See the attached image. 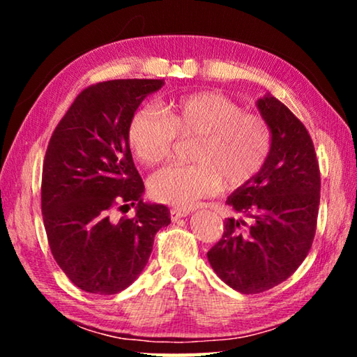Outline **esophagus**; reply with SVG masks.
<instances>
[{"instance_id": "34e87169", "label": "esophagus", "mask_w": 357, "mask_h": 357, "mask_svg": "<svg viewBox=\"0 0 357 357\" xmlns=\"http://www.w3.org/2000/svg\"><path fill=\"white\" fill-rule=\"evenodd\" d=\"M189 214H190L189 211H185V209H178V208H174V209H172V211H170V217H172V220H173V222H176V220H179V219H183V217H187Z\"/></svg>"}]
</instances>
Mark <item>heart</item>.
I'll use <instances>...</instances> for the list:
<instances>
[{
    "mask_svg": "<svg viewBox=\"0 0 357 357\" xmlns=\"http://www.w3.org/2000/svg\"><path fill=\"white\" fill-rule=\"evenodd\" d=\"M162 113L138 110L129 124V144L137 160L154 167L170 157L178 140H195L193 165L167 167L149 181L157 202L192 208L223 190H236L261 172L273 149V132L257 114L244 113L219 93H195L167 100Z\"/></svg>",
    "mask_w": 357,
    "mask_h": 357,
    "instance_id": "1",
    "label": "heart"
}]
</instances>
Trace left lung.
<instances>
[{
	"label": "left lung",
	"mask_w": 357,
	"mask_h": 357,
	"mask_svg": "<svg viewBox=\"0 0 357 357\" xmlns=\"http://www.w3.org/2000/svg\"><path fill=\"white\" fill-rule=\"evenodd\" d=\"M257 108L273 132V149L249 184L227 204L252 219L228 217L222 239L208 252L214 273L236 291L255 294L287 280L309 253L319 206V167L304 124L271 94Z\"/></svg>",
	"instance_id": "left-lung-1"
}]
</instances>
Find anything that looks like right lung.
<instances>
[{"instance_id":"add662e5","label":"right lung","mask_w":357,"mask_h":357,"mask_svg":"<svg viewBox=\"0 0 357 357\" xmlns=\"http://www.w3.org/2000/svg\"><path fill=\"white\" fill-rule=\"evenodd\" d=\"M164 84L142 78L93 84L77 96L48 142L42 168L48 244L63 273L86 293L116 294L132 285L155 233L172 222L164 204L143 202L128 135L137 108ZM118 204H137L135 219L113 222Z\"/></svg>"}]
</instances>
